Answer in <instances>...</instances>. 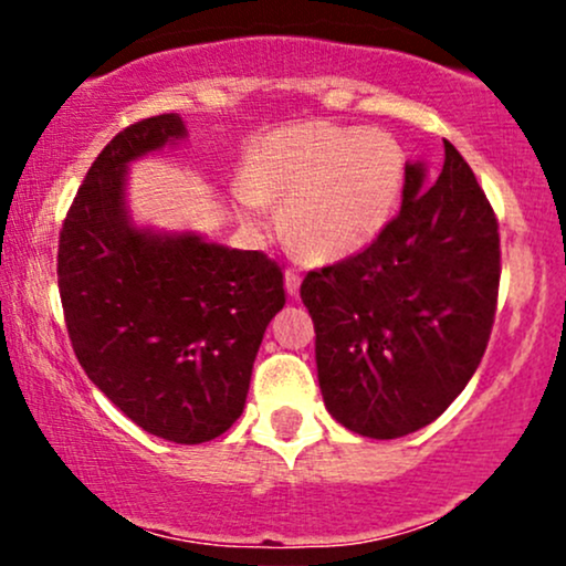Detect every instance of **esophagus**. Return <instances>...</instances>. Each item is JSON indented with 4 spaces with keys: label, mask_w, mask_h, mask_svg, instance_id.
Returning <instances> with one entry per match:
<instances>
[{
    "label": "esophagus",
    "mask_w": 566,
    "mask_h": 566,
    "mask_svg": "<svg viewBox=\"0 0 566 566\" xmlns=\"http://www.w3.org/2000/svg\"><path fill=\"white\" fill-rule=\"evenodd\" d=\"M301 284H303V276L297 274L295 269L284 271V290H287V295H297V292H301Z\"/></svg>",
    "instance_id": "obj_1"
}]
</instances>
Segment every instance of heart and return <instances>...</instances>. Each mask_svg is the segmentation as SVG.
<instances>
[{
  "mask_svg": "<svg viewBox=\"0 0 566 566\" xmlns=\"http://www.w3.org/2000/svg\"><path fill=\"white\" fill-rule=\"evenodd\" d=\"M407 184V154L386 129L301 122L265 135L231 186L252 229L274 226L271 197H287V237L319 261L365 250L388 229Z\"/></svg>",
  "mask_w": 566,
  "mask_h": 566,
  "instance_id": "1",
  "label": "heart"
}]
</instances>
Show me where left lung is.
<instances>
[{"label":"left lung","instance_id":"1","mask_svg":"<svg viewBox=\"0 0 566 566\" xmlns=\"http://www.w3.org/2000/svg\"><path fill=\"white\" fill-rule=\"evenodd\" d=\"M500 284L497 220L458 148L407 161L401 210L359 255L303 279L329 415L369 439L439 418L482 361Z\"/></svg>","mask_w":566,"mask_h":566}]
</instances>
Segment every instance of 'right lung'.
I'll return each instance as SVG.
<instances>
[{"mask_svg": "<svg viewBox=\"0 0 566 566\" xmlns=\"http://www.w3.org/2000/svg\"><path fill=\"white\" fill-rule=\"evenodd\" d=\"M186 138L178 114H159L97 154L63 220L57 290L87 378L143 431L201 444L242 415L284 282L263 252L129 216V165Z\"/></svg>", "mask_w": 566, "mask_h": 566, "instance_id": "add662e5", "label": "right lung"}]
</instances>
